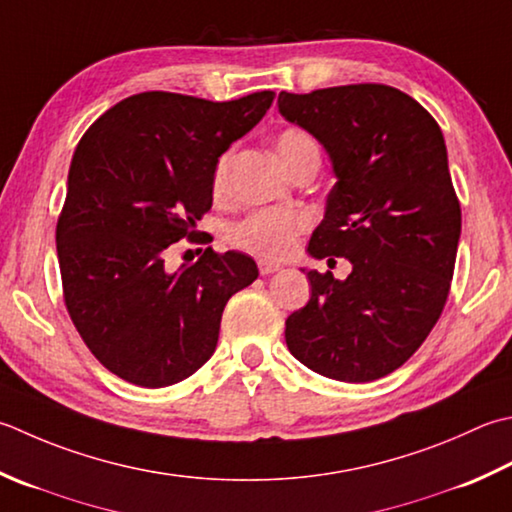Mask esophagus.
I'll list each match as a JSON object with an SVG mask.
<instances>
[{
	"instance_id": "34e87169",
	"label": "esophagus",
	"mask_w": 512,
	"mask_h": 512,
	"mask_svg": "<svg viewBox=\"0 0 512 512\" xmlns=\"http://www.w3.org/2000/svg\"><path fill=\"white\" fill-rule=\"evenodd\" d=\"M277 270H282V264H277V262H268V259H259V273H262V275L277 273Z\"/></svg>"
}]
</instances>
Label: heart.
<instances>
[{"label":"heart","instance_id":"1","mask_svg":"<svg viewBox=\"0 0 512 512\" xmlns=\"http://www.w3.org/2000/svg\"><path fill=\"white\" fill-rule=\"evenodd\" d=\"M310 150H317V144L302 128H286L275 139V153L284 168ZM228 168L230 155H224L219 159L213 179L217 195H222L228 186ZM306 224L308 219L304 215L290 213V210H259V213L244 219L242 224L230 228L228 242L264 257H284L295 248L297 235L302 233Z\"/></svg>","mask_w":512,"mask_h":512}]
</instances>
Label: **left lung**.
Returning a JSON list of instances; mask_svg holds the SVG:
<instances>
[{
	"label": "left lung",
	"mask_w": 512,
	"mask_h": 512,
	"mask_svg": "<svg viewBox=\"0 0 512 512\" xmlns=\"http://www.w3.org/2000/svg\"><path fill=\"white\" fill-rule=\"evenodd\" d=\"M277 108L324 146L335 175L306 253L353 264L346 279L302 268L313 293L286 319L288 350L328 379L373 382L424 344L453 279L462 208L442 128L384 84L282 90Z\"/></svg>",
	"instance_id": "8db88e82"
}]
</instances>
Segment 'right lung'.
<instances>
[{
	"label": "right lung",
	"mask_w": 512,
	"mask_h": 512,
	"mask_svg": "<svg viewBox=\"0 0 512 512\" xmlns=\"http://www.w3.org/2000/svg\"><path fill=\"white\" fill-rule=\"evenodd\" d=\"M273 99V90L233 102L150 90L108 108L77 144L57 222L64 299L90 353L126 382L164 388L202 368L228 299L257 279L239 250L206 248L177 270L164 253L195 235L219 157Z\"/></svg>",
	"instance_id": "right-lung-1"
}]
</instances>
